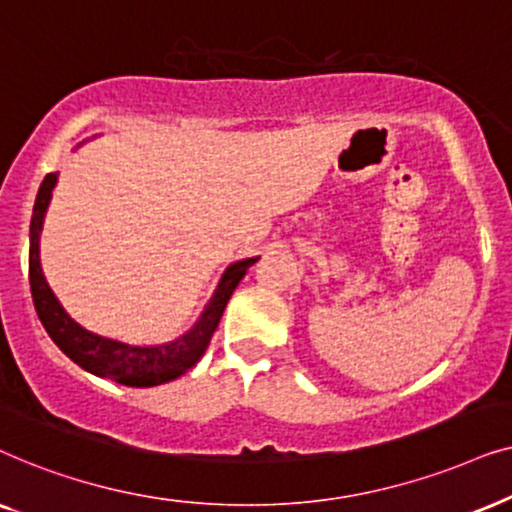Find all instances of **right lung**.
Instances as JSON below:
<instances>
[{"label":"right lung","instance_id":"add662e5","mask_svg":"<svg viewBox=\"0 0 512 512\" xmlns=\"http://www.w3.org/2000/svg\"><path fill=\"white\" fill-rule=\"evenodd\" d=\"M84 145V142H81ZM58 173H49L44 177L42 187L37 192V201H34L32 222H30V290L32 302L37 309V316L42 325L49 332V337L56 342L60 351L67 358H72L79 367L86 372L95 374V377L112 379L117 384L135 386V388H149L168 384L177 377H182L187 370L199 363L203 353H206L210 337H213L217 323H220L224 306H227L231 292L241 283L252 264L260 257H248V260H238L224 269V274L217 283L213 297L208 299L206 309L196 323L189 327L185 335L175 337L173 342L166 344H152V346H138L126 344L119 339L102 337L98 332L86 330L84 325L77 323L70 313L63 309L58 302L56 292L46 283V276L42 271V260H39V236H42L44 217L49 210L51 194L56 189Z\"/></svg>","mask_w":512,"mask_h":512}]
</instances>
